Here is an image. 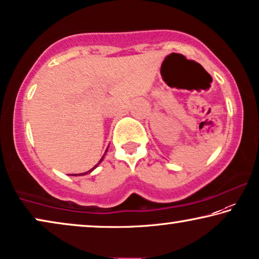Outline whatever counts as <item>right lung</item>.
<instances>
[{"label": "right lung", "mask_w": 259, "mask_h": 259, "mask_svg": "<svg viewBox=\"0 0 259 259\" xmlns=\"http://www.w3.org/2000/svg\"><path fill=\"white\" fill-rule=\"evenodd\" d=\"M108 151V149H107V150H105V152H107ZM105 155V154H104ZM104 155L103 156H102V158L100 159V161H98V163H97V164L96 165H95L94 167H93V169H90L89 171H87V172H83V174H71L70 175V176H83V175H88V174H90V172H92V171L94 170V169H96V167L98 166V165H100L101 164V162L102 161H103V158H104Z\"/></svg>", "instance_id": "obj_1"}]
</instances>
